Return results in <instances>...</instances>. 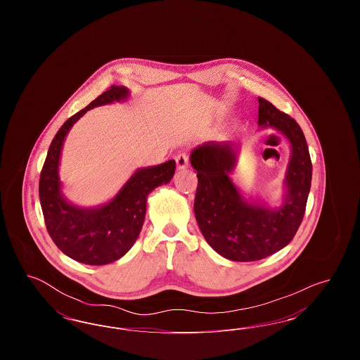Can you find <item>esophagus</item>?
Instances as JSON below:
<instances>
[{
    "label": "esophagus",
    "mask_w": 360,
    "mask_h": 360,
    "mask_svg": "<svg viewBox=\"0 0 360 360\" xmlns=\"http://www.w3.org/2000/svg\"><path fill=\"white\" fill-rule=\"evenodd\" d=\"M175 162H176V169L178 170H185L188 167V158L186 154H178L175 156Z\"/></svg>",
    "instance_id": "esophagus-1"
}]
</instances>
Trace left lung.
Returning <instances> with one entry per match:
<instances>
[{
  "instance_id": "obj_1",
  "label": "left lung",
  "mask_w": 360,
  "mask_h": 360,
  "mask_svg": "<svg viewBox=\"0 0 360 360\" xmlns=\"http://www.w3.org/2000/svg\"><path fill=\"white\" fill-rule=\"evenodd\" d=\"M257 100V125L273 128L290 143L281 205L247 200L240 193L232 179L239 154L233 141H207L190 155L198 178L194 200L198 226L217 254L235 262L264 259L290 243L302 223L311 182V162L302 129L273 103Z\"/></svg>"
}]
</instances>
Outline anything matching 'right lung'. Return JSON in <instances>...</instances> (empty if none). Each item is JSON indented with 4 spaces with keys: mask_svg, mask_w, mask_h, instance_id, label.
I'll return each mask as SVG.
<instances>
[{
    "mask_svg": "<svg viewBox=\"0 0 360 360\" xmlns=\"http://www.w3.org/2000/svg\"><path fill=\"white\" fill-rule=\"evenodd\" d=\"M129 97L125 86H112L85 109L66 121L53 137L39 182V197L47 231L56 247L68 257L103 266L124 257L135 244L146 217L147 197L155 188L172 181L175 160L141 167L106 204L94 207L74 205L62 193L59 163L65 139L71 127L87 110Z\"/></svg>",
    "mask_w": 360,
    "mask_h": 360,
    "instance_id": "add662e5",
    "label": "right lung"
}]
</instances>
